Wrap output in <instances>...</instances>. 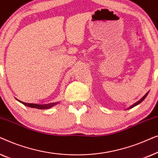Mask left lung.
Wrapping results in <instances>:
<instances>
[{"label":"left lung","instance_id":"8db88e82","mask_svg":"<svg viewBox=\"0 0 158 158\" xmlns=\"http://www.w3.org/2000/svg\"><path fill=\"white\" fill-rule=\"evenodd\" d=\"M148 94H149V91H148V93H147V94H146L145 95H144V96L143 97H142V98L141 99H140V100H139V101H137V102H136V103H134V104H132V105H131V106H129V107H128V108H127V109L126 110L130 109H131V108L135 107V106H137L138 104H139V103H142V101H143L144 100V99H145V98H146V97H147V96H148Z\"/></svg>","mask_w":158,"mask_h":158}]
</instances>
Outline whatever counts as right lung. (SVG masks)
I'll list each match as a JSON object with an SVG mask.
<instances>
[{"mask_svg": "<svg viewBox=\"0 0 158 158\" xmlns=\"http://www.w3.org/2000/svg\"><path fill=\"white\" fill-rule=\"evenodd\" d=\"M18 100V99H16ZM19 102L23 103V105L31 107V108H34V109H49V108L55 106L57 105L58 103H60V101L58 102H54V103H47V104H37V103H27L25 102H23V101H21L18 100Z\"/></svg>", "mask_w": 158, "mask_h": 158, "instance_id": "add662e5", "label": "right lung"}]
</instances>
